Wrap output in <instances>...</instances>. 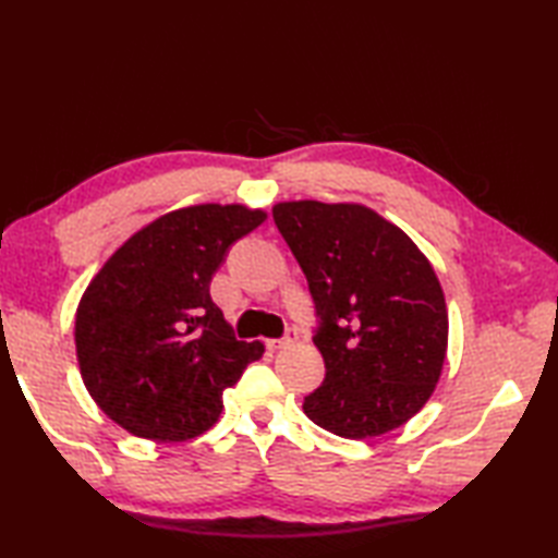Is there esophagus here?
Returning <instances> with one entry per match:
<instances>
[{
	"instance_id": "esophagus-1",
	"label": "esophagus",
	"mask_w": 558,
	"mask_h": 558,
	"mask_svg": "<svg viewBox=\"0 0 558 558\" xmlns=\"http://www.w3.org/2000/svg\"><path fill=\"white\" fill-rule=\"evenodd\" d=\"M294 340H298V330L288 328L286 336H282V338H270V340H266V345H268V350H282V348L292 345Z\"/></svg>"
}]
</instances>
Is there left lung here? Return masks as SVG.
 <instances>
[{"label":"left lung","instance_id":"1","mask_svg":"<svg viewBox=\"0 0 558 558\" xmlns=\"http://www.w3.org/2000/svg\"><path fill=\"white\" fill-rule=\"evenodd\" d=\"M316 310L326 378L304 414L342 438L398 429L434 393L448 345L444 290L410 236L357 204L272 208Z\"/></svg>","mask_w":558,"mask_h":558}]
</instances>
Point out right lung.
<instances>
[{"label":"right lung","instance_id":"add662e5","mask_svg":"<svg viewBox=\"0 0 558 558\" xmlns=\"http://www.w3.org/2000/svg\"><path fill=\"white\" fill-rule=\"evenodd\" d=\"M266 220L244 206L165 213L117 248L76 310V357L98 408L129 434L186 441L222 412V390L260 360L236 340L210 280L230 246Z\"/></svg>","mask_w":558,"mask_h":558}]
</instances>
